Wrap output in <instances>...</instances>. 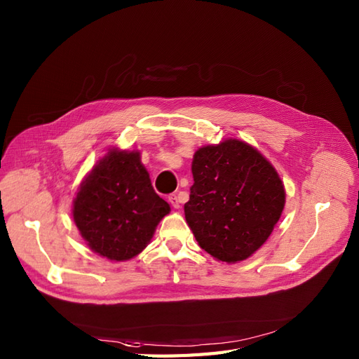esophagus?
<instances>
[{
  "instance_id": "esophagus-1",
  "label": "esophagus",
  "mask_w": 359,
  "mask_h": 359,
  "mask_svg": "<svg viewBox=\"0 0 359 359\" xmlns=\"http://www.w3.org/2000/svg\"><path fill=\"white\" fill-rule=\"evenodd\" d=\"M168 201L170 204L175 207V209H180V201H179V196L176 194H172L168 196Z\"/></svg>"
}]
</instances>
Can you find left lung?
Returning <instances> with one entry per match:
<instances>
[{
  "instance_id": "8db88e82",
  "label": "left lung",
  "mask_w": 359,
  "mask_h": 359,
  "mask_svg": "<svg viewBox=\"0 0 359 359\" xmlns=\"http://www.w3.org/2000/svg\"><path fill=\"white\" fill-rule=\"evenodd\" d=\"M184 217L201 249L236 264L255 253L282 216L286 192L273 164L237 138L200 147Z\"/></svg>"
}]
</instances>
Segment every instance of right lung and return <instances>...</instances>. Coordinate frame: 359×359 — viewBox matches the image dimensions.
<instances>
[{"instance_id":"add662e5","label":"right lung","mask_w":359,"mask_h":359,"mask_svg":"<svg viewBox=\"0 0 359 359\" xmlns=\"http://www.w3.org/2000/svg\"><path fill=\"white\" fill-rule=\"evenodd\" d=\"M170 204L154 191L138 150L109 149L80 183L73 219L92 252L128 261L152 240Z\"/></svg>"}]
</instances>
